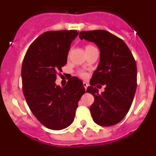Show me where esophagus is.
Masks as SVG:
<instances>
[{
	"instance_id": "34e87169",
	"label": "esophagus",
	"mask_w": 156,
	"mask_h": 156,
	"mask_svg": "<svg viewBox=\"0 0 156 156\" xmlns=\"http://www.w3.org/2000/svg\"><path fill=\"white\" fill-rule=\"evenodd\" d=\"M83 83V87H84L85 90H87V87L89 86V84H88V83L87 82H85V81Z\"/></svg>"
}]
</instances>
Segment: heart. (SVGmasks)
<instances>
[{
    "label": "heart",
    "instance_id": "heart-1",
    "mask_svg": "<svg viewBox=\"0 0 156 156\" xmlns=\"http://www.w3.org/2000/svg\"><path fill=\"white\" fill-rule=\"evenodd\" d=\"M89 47H92L91 45H87V46L86 47V48H89ZM79 75L81 77H85L87 76V74L85 73L84 72H83V71H80L79 72Z\"/></svg>",
    "mask_w": 156,
    "mask_h": 156
}]
</instances>
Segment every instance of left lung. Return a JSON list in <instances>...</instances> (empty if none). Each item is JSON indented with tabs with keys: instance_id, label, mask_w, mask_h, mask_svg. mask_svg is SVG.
<instances>
[{
	"instance_id": "8db88e82",
	"label": "left lung",
	"mask_w": 156,
	"mask_h": 156,
	"mask_svg": "<svg viewBox=\"0 0 156 156\" xmlns=\"http://www.w3.org/2000/svg\"><path fill=\"white\" fill-rule=\"evenodd\" d=\"M79 37L96 44L101 52L87 89L94 98L90 107L92 118L100 126H113L126 116L133 102L137 88L134 58L124 41L108 31H82ZM96 85H105V91L99 93Z\"/></svg>"
}]
</instances>
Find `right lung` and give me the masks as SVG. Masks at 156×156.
Returning a JSON list of instances; mask_svg holds the SVG:
<instances>
[{"mask_svg": "<svg viewBox=\"0 0 156 156\" xmlns=\"http://www.w3.org/2000/svg\"><path fill=\"white\" fill-rule=\"evenodd\" d=\"M76 30L45 32L32 43L22 66L23 91L29 108L44 126L54 130L68 127L85 88L82 80L70 77L63 87L56 76L62 72Z\"/></svg>", "mask_w": 156, "mask_h": 156, "instance_id": "obj_1", "label": "right lung"}]
</instances>
